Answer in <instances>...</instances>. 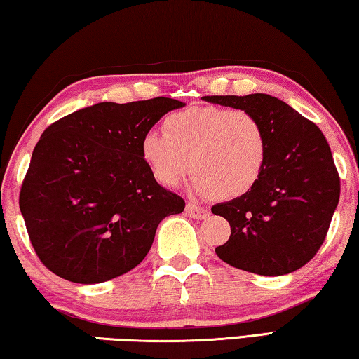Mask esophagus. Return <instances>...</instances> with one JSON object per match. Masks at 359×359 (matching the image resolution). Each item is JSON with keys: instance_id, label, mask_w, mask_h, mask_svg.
I'll return each instance as SVG.
<instances>
[{"instance_id": "esophagus-1", "label": "esophagus", "mask_w": 359, "mask_h": 359, "mask_svg": "<svg viewBox=\"0 0 359 359\" xmlns=\"http://www.w3.org/2000/svg\"><path fill=\"white\" fill-rule=\"evenodd\" d=\"M186 213L189 215L191 218L194 219H205L210 212H208V208H203V207H198L196 203H187L186 205Z\"/></svg>"}]
</instances>
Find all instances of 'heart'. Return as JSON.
<instances>
[{"mask_svg":"<svg viewBox=\"0 0 359 359\" xmlns=\"http://www.w3.org/2000/svg\"><path fill=\"white\" fill-rule=\"evenodd\" d=\"M141 137V157L158 183L176 186L194 170L202 196L234 198L249 192L268 161V136L255 115L241 109L189 107Z\"/></svg>","mask_w":359,"mask_h":359,"instance_id":"b5f03b06","label":"heart"}]
</instances>
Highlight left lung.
Segmentation results:
<instances>
[{"mask_svg": "<svg viewBox=\"0 0 359 359\" xmlns=\"http://www.w3.org/2000/svg\"><path fill=\"white\" fill-rule=\"evenodd\" d=\"M203 101L247 110L264 126L268 161L249 192L217 203L231 236L215 249L231 266L262 276L294 273L316 255L340 197V178L323 131L280 99L203 96Z\"/></svg>", "mask_w": 359, "mask_h": 359, "instance_id": "8db88e82", "label": "left lung"}]
</instances>
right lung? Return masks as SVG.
<instances>
[{"mask_svg":"<svg viewBox=\"0 0 359 359\" xmlns=\"http://www.w3.org/2000/svg\"><path fill=\"white\" fill-rule=\"evenodd\" d=\"M183 106L172 97L99 102L48 126L33 149L19 207L49 271L97 284L144 260L158 223L186 203L154 178L141 137Z\"/></svg>","mask_w":359,"mask_h":359,"instance_id":"add662e5","label":"right lung"}]
</instances>
